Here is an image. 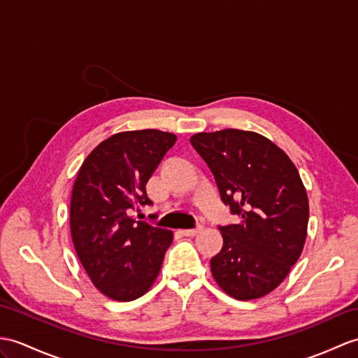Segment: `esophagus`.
I'll return each mask as SVG.
<instances>
[{"label":"esophagus","mask_w":358,"mask_h":358,"mask_svg":"<svg viewBox=\"0 0 358 358\" xmlns=\"http://www.w3.org/2000/svg\"><path fill=\"white\" fill-rule=\"evenodd\" d=\"M199 230H201V227H196V229H186V230H180V234H181L182 236H195Z\"/></svg>","instance_id":"1"}]
</instances>
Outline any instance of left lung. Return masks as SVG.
<instances>
[{"label": "left lung", "instance_id": "left-lung-1", "mask_svg": "<svg viewBox=\"0 0 358 358\" xmlns=\"http://www.w3.org/2000/svg\"><path fill=\"white\" fill-rule=\"evenodd\" d=\"M209 166L224 204L239 222L220 227L222 248L210 259L217 284L238 301L273 292L301 256L308 195L294 163L257 132L221 129L190 137Z\"/></svg>", "mask_w": 358, "mask_h": 358}]
</instances>
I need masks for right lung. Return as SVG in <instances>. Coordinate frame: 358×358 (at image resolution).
<instances>
[{
  "instance_id": "1",
  "label": "right lung",
  "mask_w": 358,
  "mask_h": 358,
  "mask_svg": "<svg viewBox=\"0 0 358 358\" xmlns=\"http://www.w3.org/2000/svg\"><path fill=\"white\" fill-rule=\"evenodd\" d=\"M177 136L124 131L99 143L82 163L70 203V230L80 264L99 292L129 302L152 287L172 231L129 217L151 204L146 182Z\"/></svg>"
}]
</instances>
